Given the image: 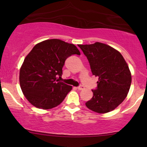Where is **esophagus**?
<instances>
[{
  "label": "esophagus",
  "instance_id": "obj_1",
  "mask_svg": "<svg viewBox=\"0 0 147 147\" xmlns=\"http://www.w3.org/2000/svg\"><path fill=\"white\" fill-rule=\"evenodd\" d=\"M84 86H82V85H80V86H79L78 87H77V89H78V90H82V89H84Z\"/></svg>",
  "mask_w": 147,
  "mask_h": 147
}]
</instances>
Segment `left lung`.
I'll list each match as a JSON object with an SVG mask.
<instances>
[{
	"mask_svg": "<svg viewBox=\"0 0 147 147\" xmlns=\"http://www.w3.org/2000/svg\"><path fill=\"white\" fill-rule=\"evenodd\" d=\"M87 57L92 75L99 77L93 96L86 103L89 109L98 113L114 110L127 96L131 75L124 57L115 49L96 42L78 45Z\"/></svg>",
	"mask_w": 147,
	"mask_h": 147,
	"instance_id": "1",
	"label": "left lung"
}]
</instances>
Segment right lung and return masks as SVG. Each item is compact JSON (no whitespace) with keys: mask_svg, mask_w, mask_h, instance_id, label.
<instances>
[{"mask_svg":"<svg viewBox=\"0 0 147 147\" xmlns=\"http://www.w3.org/2000/svg\"><path fill=\"white\" fill-rule=\"evenodd\" d=\"M80 55L75 45L59 39H49L35 45L27 55L20 70L21 90L38 109H50L63 101L71 86L59 82L65 60Z\"/></svg>","mask_w":147,"mask_h":147,"instance_id":"add662e5","label":"right lung"}]
</instances>
